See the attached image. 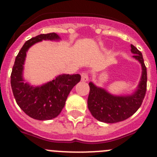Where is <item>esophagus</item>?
Instances as JSON below:
<instances>
[{"label": "esophagus", "instance_id": "1", "mask_svg": "<svg viewBox=\"0 0 157 157\" xmlns=\"http://www.w3.org/2000/svg\"><path fill=\"white\" fill-rule=\"evenodd\" d=\"M81 80L83 82H86L89 80L88 74L86 72H83L81 74Z\"/></svg>", "mask_w": 157, "mask_h": 157}]
</instances>
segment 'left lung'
Segmentation results:
<instances>
[{"instance_id": "8db88e82", "label": "left lung", "mask_w": 157, "mask_h": 157, "mask_svg": "<svg viewBox=\"0 0 157 157\" xmlns=\"http://www.w3.org/2000/svg\"><path fill=\"white\" fill-rule=\"evenodd\" d=\"M134 58L141 64L142 76L137 90L130 96H113L104 89L97 87L92 82L89 83L88 109L98 121L105 123H116L134 115L140 107L147 90V67L142 53L131 45Z\"/></svg>"}]
</instances>
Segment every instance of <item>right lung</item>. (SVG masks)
<instances>
[{
  "instance_id": "obj_1",
  "label": "right lung",
  "mask_w": 157,
  "mask_h": 157,
  "mask_svg": "<svg viewBox=\"0 0 157 157\" xmlns=\"http://www.w3.org/2000/svg\"><path fill=\"white\" fill-rule=\"evenodd\" d=\"M55 33L41 34L26 41L16 57L10 76L13 93L17 105L31 118L50 120L61 113L72 88L80 82V74H61L40 86H30L23 78V64L28 49L42 40H59Z\"/></svg>"
}]
</instances>
